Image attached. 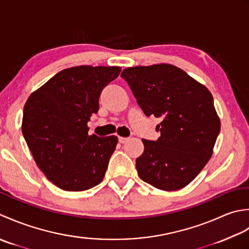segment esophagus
I'll list each match as a JSON object with an SVG mask.
<instances>
[{"label": "esophagus", "instance_id": "34e87169", "mask_svg": "<svg viewBox=\"0 0 249 249\" xmlns=\"http://www.w3.org/2000/svg\"><path fill=\"white\" fill-rule=\"evenodd\" d=\"M128 138H121V136H119L118 138V141H119V143H121V144H124V143H125V142H128Z\"/></svg>", "mask_w": 249, "mask_h": 249}]
</instances>
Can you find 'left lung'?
<instances>
[{"label":"left lung","instance_id":"8db88e82","mask_svg":"<svg viewBox=\"0 0 249 249\" xmlns=\"http://www.w3.org/2000/svg\"><path fill=\"white\" fill-rule=\"evenodd\" d=\"M146 116L161 118L157 141L142 140L136 159L142 180L156 188H184L209 162L220 131L213 95L171 64L128 68L121 73Z\"/></svg>","mask_w":249,"mask_h":249}]
</instances>
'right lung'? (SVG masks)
<instances>
[{"label": "right lung", "mask_w": 249, "mask_h": 249, "mask_svg": "<svg viewBox=\"0 0 249 249\" xmlns=\"http://www.w3.org/2000/svg\"><path fill=\"white\" fill-rule=\"evenodd\" d=\"M120 71L90 65L65 69L29 96L24 140L40 171L59 188L84 191L103 180L118 139L88 135L87 124L98 113L102 90Z\"/></svg>", "instance_id": "add662e5"}]
</instances>
